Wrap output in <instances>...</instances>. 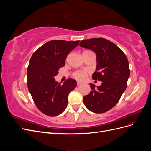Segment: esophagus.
<instances>
[{
	"label": "esophagus",
	"mask_w": 151,
	"mask_h": 151,
	"mask_svg": "<svg viewBox=\"0 0 151 151\" xmlns=\"http://www.w3.org/2000/svg\"><path fill=\"white\" fill-rule=\"evenodd\" d=\"M82 84L81 82H80V81H77V86H79V85H80V84Z\"/></svg>",
	"instance_id": "esophagus-1"
}]
</instances>
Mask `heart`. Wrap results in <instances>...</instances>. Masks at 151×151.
<instances>
[{
    "label": "heart",
    "instance_id": "b5f03b06",
    "mask_svg": "<svg viewBox=\"0 0 151 151\" xmlns=\"http://www.w3.org/2000/svg\"><path fill=\"white\" fill-rule=\"evenodd\" d=\"M88 73H89V71L87 70H78L73 73L72 76L75 79L77 80H84L86 78V77Z\"/></svg>",
    "mask_w": 151,
    "mask_h": 151
}]
</instances>
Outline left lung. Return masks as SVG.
Segmentation results:
<instances>
[{"label":"left lung","mask_w":151,"mask_h":151,"mask_svg":"<svg viewBox=\"0 0 151 151\" xmlns=\"http://www.w3.org/2000/svg\"><path fill=\"white\" fill-rule=\"evenodd\" d=\"M80 47L92 50L96 54V70L93 79L102 82L84 96L86 107L96 113H103L113 108L127 88L130 76L129 61L122 50L115 43L102 38L84 40Z\"/></svg>","instance_id":"left-lung-1"}]
</instances>
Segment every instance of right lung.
<instances>
[{"label": "right lung", "instance_id": "obj_1", "mask_svg": "<svg viewBox=\"0 0 151 151\" xmlns=\"http://www.w3.org/2000/svg\"><path fill=\"white\" fill-rule=\"evenodd\" d=\"M79 41L54 40L41 46L32 55L27 70L28 88L39 110L49 116L61 114L67 106L68 96L77 86L69 78L63 84L54 79L65 65L68 54Z\"/></svg>", "mask_w": 151, "mask_h": 151}]
</instances>
